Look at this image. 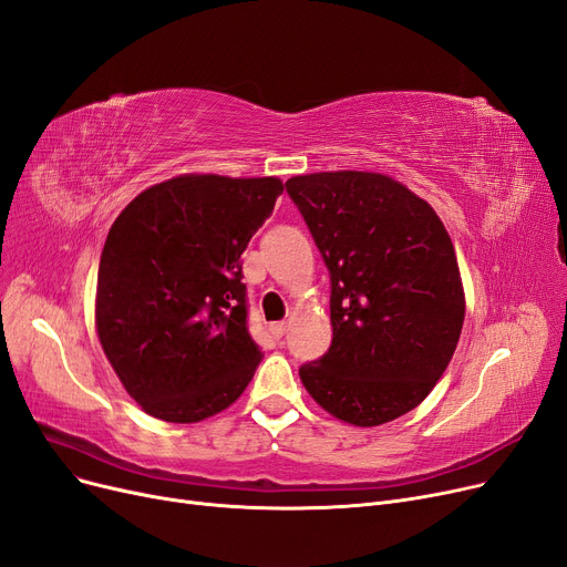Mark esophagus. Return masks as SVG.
I'll use <instances>...</instances> for the list:
<instances>
[{"mask_svg": "<svg viewBox=\"0 0 567 567\" xmlns=\"http://www.w3.org/2000/svg\"><path fill=\"white\" fill-rule=\"evenodd\" d=\"M268 331L274 333V338H278V340H280V338L285 336V331H287V324H285V322H274V324L268 327Z\"/></svg>", "mask_w": 567, "mask_h": 567, "instance_id": "obj_1", "label": "esophagus"}]
</instances>
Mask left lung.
<instances>
[{
    "label": "left lung",
    "instance_id": "8db88e82",
    "mask_svg": "<svg viewBox=\"0 0 567 567\" xmlns=\"http://www.w3.org/2000/svg\"><path fill=\"white\" fill-rule=\"evenodd\" d=\"M331 276V348L299 368L338 420L380 426L420 405L456 350L465 301L452 238L405 185L368 171L285 183Z\"/></svg>",
    "mask_w": 567,
    "mask_h": 567
}]
</instances>
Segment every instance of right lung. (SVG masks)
Wrapping results in <instances>:
<instances>
[{"mask_svg":"<svg viewBox=\"0 0 567 567\" xmlns=\"http://www.w3.org/2000/svg\"><path fill=\"white\" fill-rule=\"evenodd\" d=\"M282 194L278 178L178 176L117 215L96 274V333L130 396L164 422L229 408L261 350L240 255Z\"/></svg>","mask_w":567,"mask_h":567,"instance_id":"right-lung-1","label":"right lung"}]
</instances>
